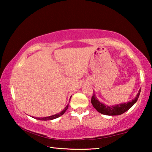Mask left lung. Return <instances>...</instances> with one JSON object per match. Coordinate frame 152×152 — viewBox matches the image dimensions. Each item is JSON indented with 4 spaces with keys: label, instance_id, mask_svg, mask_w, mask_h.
Instances as JSON below:
<instances>
[{
    "label": "left lung",
    "instance_id": "obj_1",
    "mask_svg": "<svg viewBox=\"0 0 152 152\" xmlns=\"http://www.w3.org/2000/svg\"><path fill=\"white\" fill-rule=\"evenodd\" d=\"M141 89L139 90L137 94L136 95L135 99H132V101H128L127 102H123V103L117 104L115 105H107L102 102H100L94 94L92 95L91 99V103L92 106L96 109L98 112L105 115H109V116H115V115H119L127 111L129 109L137 102L139 96H140Z\"/></svg>",
    "mask_w": 152,
    "mask_h": 152
}]
</instances>
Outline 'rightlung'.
Segmentation results:
<instances>
[{
  "label": "right lung",
  "instance_id": "right-lung-1",
  "mask_svg": "<svg viewBox=\"0 0 152 152\" xmlns=\"http://www.w3.org/2000/svg\"><path fill=\"white\" fill-rule=\"evenodd\" d=\"M70 99H71V97H70ZM68 105H69V104H67V106L64 108V109L61 110V112H60L59 113H56V114L51 115V116H49V117H33V118H35V119H36L41 120V121H48V120L55 119H56V118H58L59 117L61 116V115H62L66 111V110L68 109Z\"/></svg>",
  "mask_w": 152,
  "mask_h": 152
}]
</instances>
